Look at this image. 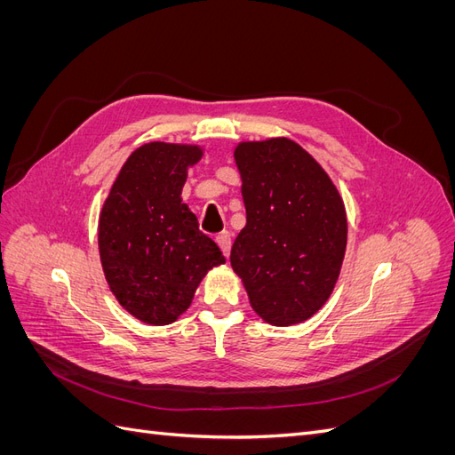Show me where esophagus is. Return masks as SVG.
Listing matches in <instances>:
<instances>
[{
	"instance_id": "34e87169",
	"label": "esophagus",
	"mask_w": 455,
	"mask_h": 455,
	"mask_svg": "<svg viewBox=\"0 0 455 455\" xmlns=\"http://www.w3.org/2000/svg\"><path fill=\"white\" fill-rule=\"evenodd\" d=\"M216 243H218V246H220V251H222V254L226 256V258H229V251H231V233L229 231H224V233H220V235L216 237Z\"/></svg>"
}]
</instances>
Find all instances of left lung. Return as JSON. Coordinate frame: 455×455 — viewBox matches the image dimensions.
Segmentation results:
<instances>
[{
	"label": "left lung",
	"mask_w": 455,
	"mask_h": 455,
	"mask_svg": "<svg viewBox=\"0 0 455 455\" xmlns=\"http://www.w3.org/2000/svg\"><path fill=\"white\" fill-rule=\"evenodd\" d=\"M246 226L231 249L251 307L273 326L299 324L334 292L347 246V214L332 178L291 139L233 149Z\"/></svg>",
	"instance_id": "1"
}]
</instances>
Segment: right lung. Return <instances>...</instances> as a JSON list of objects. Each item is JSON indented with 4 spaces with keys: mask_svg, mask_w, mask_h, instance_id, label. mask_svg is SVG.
<instances>
[{
    "mask_svg": "<svg viewBox=\"0 0 455 455\" xmlns=\"http://www.w3.org/2000/svg\"><path fill=\"white\" fill-rule=\"evenodd\" d=\"M203 154L197 144L140 146L102 204L99 252L106 283L123 309L151 326L178 321L204 275L226 264L180 197L188 171Z\"/></svg>",
    "mask_w": 455,
    "mask_h": 455,
    "instance_id": "add662e5",
    "label": "right lung"
}]
</instances>
